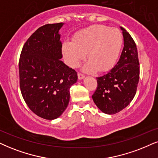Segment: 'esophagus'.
Segmentation results:
<instances>
[{"label":"esophagus","mask_w":158,"mask_h":158,"mask_svg":"<svg viewBox=\"0 0 158 158\" xmlns=\"http://www.w3.org/2000/svg\"><path fill=\"white\" fill-rule=\"evenodd\" d=\"M78 78L79 79H83L85 78V75L81 73H78Z\"/></svg>","instance_id":"obj_1"}]
</instances>
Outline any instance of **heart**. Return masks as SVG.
Instances as JSON below:
<instances>
[{"label": "heart", "instance_id": "1", "mask_svg": "<svg viewBox=\"0 0 158 158\" xmlns=\"http://www.w3.org/2000/svg\"><path fill=\"white\" fill-rule=\"evenodd\" d=\"M123 36L119 30L102 25L91 26L78 32L73 41L63 44V55L69 66L77 67L85 53L89 61L84 70L101 72L111 69L120 54Z\"/></svg>", "mask_w": 158, "mask_h": 158}]
</instances>
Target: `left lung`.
Wrapping results in <instances>:
<instances>
[{"label":"left lung","mask_w":158,"mask_h":158,"mask_svg":"<svg viewBox=\"0 0 158 158\" xmlns=\"http://www.w3.org/2000/svg\"><path fill=\"white\" fill-rule=\"evenodd\" d=\"M123 31L124 47L117 65L109 72L97 77V89L93 100L98 108L108 114H114L132 101L139 80V62L134 40L128 32Z\"/></svg>","instance_id":"8db88e82"}]
</instances>
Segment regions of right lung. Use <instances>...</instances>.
I'll list each match as a JSON object with an SVG mask.
<instances>
[{"instance_id": "obj_1", "label": "right lung", "mask_w": 158, "mask_h": 158, "mask_svg": "<svg viewBox=\"0 0 158 158\" xmlns=\"http://www.w3.org/2000/svg\"><path fill=\"white\" fill-rule=\"evenodd\" d=\"M63 23L38 28L25 43L19 61V87L29 109L41 118L57 119L69 105L70 87L77 82L75 70L60 60L59 30Z\"/></svg>"}]
</instances>
